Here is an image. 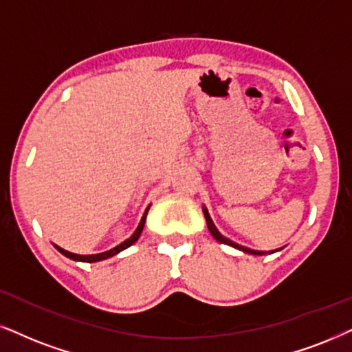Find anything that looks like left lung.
I'll return each mask as SVG.
<instances>
[{
    "instance_id": "left-lung-1",
    "label": "left lung",
    "mask_w": 352,
    "mask_h": 352,
    "mask_svg": "<svg viewBox=\"0 0 352 352\" xmlns=\"http://www.w3.org/2000/svg\"><path fill=\"white\" fill-rule=\"evenodd\" d=\"M203 212H204V217H206V224H208V229H209V232L212 234V237H214L217 242H221V243H226V245H230V247H234V248H237V250H242V252H245V253H250V255H265L266 252H260V250H252V248H247V247H242V245H239V243H235V242H232V240H229V239H226L224 235H222L219 230L216 229V226H214V222H212V219H211V216H209V212H208V209L203 206ZM268 253H274V252H268Z\"/></svg>"
}]
</instances>
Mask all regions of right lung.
Here are the masks:
<instances>
[{"label": "right lung", "mask_w": 352, "mask_h": 352, "mask_svg": "<svg viewBox=\"0 0 352 352\" xmlns=\"http://www.w3.org/2000/svg\"><path fill=\"white\" fill-rule=\"evenodd\" d=\"M148 211H149V206H148V209H146V211H144L143 217H141V222H140V226H138V228H136L135 234H133L130 239H126V240H124V242L120 243V245L112 248V250H107V252H104V253H97V255H76V253H71V252L65 250V248H61V247H58V245H55V248H56V250L60 252V253H63L65 256H68V258H71V260H74V261H84V263H96V261L107 260V258L117 255V253L124 250V248H128L130 245H133V243H135L136 240L140 239L141 232H143V228H144V222H146V216H148Z\"/></svg>", "instance_id": "obj_1"}]
</instances>
